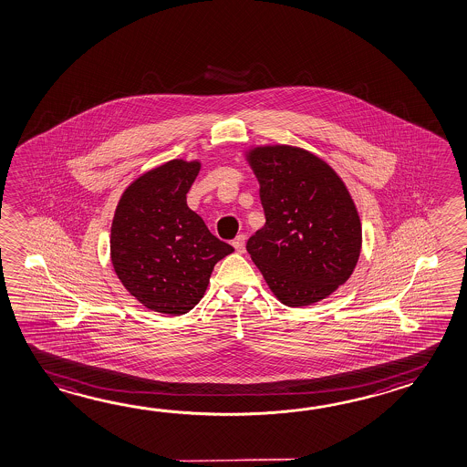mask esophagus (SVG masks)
Segmentation results:
<instances>
[{
	"label": "esophagus",
	"mask_w": 467,
	"mask_h": 467,
	"mask_svg": "<svg viewBox=\"0 0 467 467\" xmlns=\"http://www.w3.org/2000/svg\"><path fill=\"white\" fill-rule=\"evenodd\" d=\"M233 246H234L238 253H244V249H246V236L244 234L236 236V238L233 239Z\"/></svg>",
	"instance_id": "1"
}]
</instances>
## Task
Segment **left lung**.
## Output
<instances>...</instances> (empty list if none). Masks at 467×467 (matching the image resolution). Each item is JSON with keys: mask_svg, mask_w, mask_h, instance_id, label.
Returning a JSON list of instances; mask_svg holds the SVG:
<instances>
[{"mask_svg": "<svg viewBox=\"0 0 467 467\" xmlns=\"http://www.w3.org/2000/svg\"><path fill=\"white\" fill-rule=\"evenodd\" d=\"M266 224L248 239L251 259L285 306L313 305L344 285L361 253V221L341 178L295 146L249 152Z\"/></svg>", "mask_w": 467, "mask_h": 467, "instance_id": "left-lung-1", "label": "left lung"}]
</instances>
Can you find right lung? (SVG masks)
I'll return each instance as SVG.
<instances>
[{
    "label": "right lung",
    "mask_w": 467,
    "mask_h": 467,
    "mask_svg": "<svg viewBox=\"0 0 467 467\" xmlns=\"http://www.w3.org/2000/svg\"><path fill=\"white\" fill-rule=\"evenodd\" d=\"M198 172V161L166 162L140 176L116 208L109 241L116 275L141 305L162 315L198 305L214 265L234 251L188 208Z\"/></svg>",
    "instance_id": "1"
}]
</instances>
